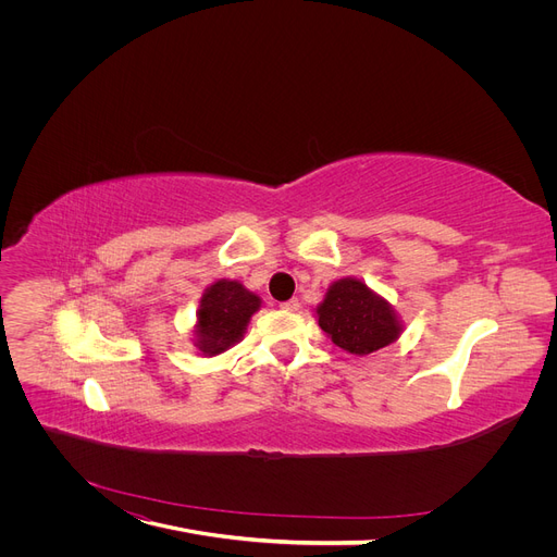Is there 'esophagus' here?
<instances>
[{
  "label": "esophagus",
  "instance_id": "1",
  "mask_svg": "<svg viewBox=\"0 0 557 557\" xmlns=\"http://www.w3.org/2000/svg\"><path fill=\"white\" fill-rule=\"evenodd\" d=\"M280 307H282V309H284V311H296V309H298V307H300V302H298V300H296V298H290V300H286V302H282V305H280Z\"/></svg>",
  "mask_w": 557,
  "mask_h": 557
}]
</instances>
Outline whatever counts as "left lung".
I'll list each match as a JSON object with an SVG mask.
<instances>
[{"mask_svg":"<svg viewBox=\"0 0 557 557\" xmlns=\"http://www.w3.org/2000/svg\"><path fill=\"white\" fill-rule=\"evenodd\" d=\"M315 313L332 343L357 357L376 352L401 334L395 309L355 277L334 282Z\"/></svg>","mask_w":557,"mask_h":557,"instance_id":"1","label":"left lung"}]
</instances>
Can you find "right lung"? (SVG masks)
Instances as JSON below:
<instances>
[{"label": "right lung", "instance_id": "right-lung-1", "mask_svg": "<svg viewBox=\"0 0 557 557\" xmlns=\"http://www.w3.org/2000/svg\"><path fill=\"white\" fill-rule=\"evenodd\" d=\"M261 300L239 282L219 280L205 290L196 320V347L205 357H216L239 343Z\"/></svg>", "mask_w": 557, "mask_h": 557}]
</instances>
